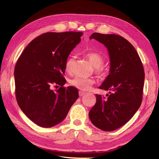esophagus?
<instances>
[{
    "label": "esophagus",
    "mask_w": 159,
    "mask_h": 159,
    "mask_svg": "<svg viewBox=\"0 0 159 159\" xmlns=\"http://www.w3.org/2000/svg\"><path fill=\"white\" fill-rule=\"evenodd\" d=\"M86 93L85 92H83V91H79V96L80 97H82L83 96V95L85 94Z\"/></svg>",
    "instance_id": "1"
}]
</instances>
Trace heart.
<instances>
[{
	"mask_svg": "<svg viewBox=\"0 0 159 159\" xmlns=\"http://www.w3.org/2000/svg\"><path fill=\"white\" fill-rule=\"evenodd\" d=\"M87 57L91 64L95 68V71L98 74H102L104 72V68L102 66L104 65L103 57L98 52H89L86 54ZM75 62V57L70 56L66 62L65 70L67 72L70 73L72 70V68ZM70 84L76 89L80 90H89L94 84V80L90 78H83V77L76 76L70 81Z\"/></svg>",
	"mask_w": 159,
	"mask_h": 159,
	"instance_id": "heart-1",
	"label": "heart"
}]
</instances>
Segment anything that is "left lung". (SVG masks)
Instances as JSON below:
<instances>
[{"instance_id":"obj_1","label":"left lung","mask_w":159,"mask_h":159,"mask_svg":"<svg viewBox=\"0 0 159 159\" xmlns=\"http://www.w3.org/2000/svg\"><path fill=\"white\" fill-rule=\"evenodd\" d=\"M90 39L102 43L108 51L110 74L99 89L111 92L107 98L96 94L89 118L99 129L112 131L125 125L141 105L144 68L134 47L121 36L94 33Z\"/></svg>"}]
</instances>
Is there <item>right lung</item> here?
<instances>
[{
	"instance_id": "right-lung-1",
	"label": "right lung",
	"mask_w": 159,
	"mask_h": 159,
	"mask_svg": "<svg viewBox=\"0 0 159 159\" xmlns=\"http://www.w3.org/2000/svg\"><path fill=\"white\" fill-rule=\"evenodd\" d=\"M82 32L46 33L27 45L15 67V95L25 115L41 127L60 123L79 98L73 87H64L68 57L80 42ZM60 89L54 92L52 85Z\"/></svg>"
}]
</instances>
